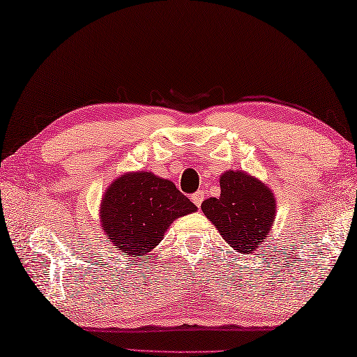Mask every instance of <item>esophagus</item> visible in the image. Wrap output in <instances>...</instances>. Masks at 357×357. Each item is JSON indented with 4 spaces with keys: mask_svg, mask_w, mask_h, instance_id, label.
<instances>
[{
    "mask_svg": "<svg viewBox=\"0 0 357 357\" xmlns=\"http://www.w3.org/2000/svg\"><path fill=\"white\" fill-rule=\"evenodd\" d=\"M192 201H193V204H195L197 207H199L201 203H203V201H204V192L203 190H198V192L193 193Z\"/></svg>",
    "mask_w": 357,
    "mask_h": 357,
    "instance_id": "obj_1",
    "label": "esophagus"
}]
</instances>
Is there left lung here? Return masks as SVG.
<instances>
[{
  "label": "left lung",
  "mask_w": 357,
  "mask_h": 357,
  "mask_svg": "<svg viewBox=\"0 0 357 357\" xmlns=\"http://www.w3.org/2000/svg\"><path fill=\"white\" fill-rule=\"evenodd\" d=\"M220 197L204 199L201 209L226 243L242 255H251L273 226V193L262 181L241 170L225 172L220 176Z\"/></svg>",
  "instance_id": "obj_1"
}]
</instances>
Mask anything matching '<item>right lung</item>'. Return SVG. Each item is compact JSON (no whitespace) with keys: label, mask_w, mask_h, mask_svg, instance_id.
Returning a JSON list of instances; mask_svg holds the SVG:
<instances>
[{"label":"right lung","mask_w":357,"mask_h":357,"mask_svg":"<svg viewBox=\"0 0 357 357\" xmlns=\"http://www.w3.org/2000/svg\"><path fill=\"white\" fill-rule=\"evenodd\" d=\"M195 211L197 206L172 181L134 172L109 185L101 199L100 220L107 242L137 257L156 248L174 220Z\"/></svg>","instance_id":"obj_1"}]
</instances>
